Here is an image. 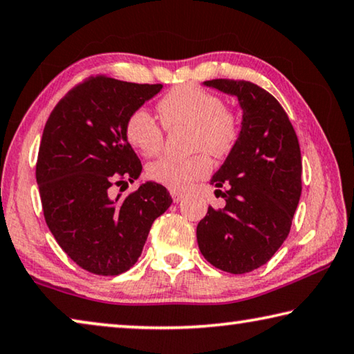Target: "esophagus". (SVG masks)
I'll list each match as a JSON object with an SVG mask.
<instances>
[{"label": "esophagus", "mask_w": 354, "mask_h": 354, "mask_svg": "<svg viewBox=\"0 0 354 354\" xmlns=\"http://www.w3.org/2000/svg\"><path fill=\"white\" fill-rule=\"evenodd\" d=\"M171 196H172V201L174 202H180L187 194L180 193V191H171Z\"/></svg>", "instance_id": "obj_1"}]
</instances>
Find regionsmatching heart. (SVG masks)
<instances>
[{
  "mask_svg": "<svg viewBox=\"0 0 354 354\" xmlns=\"http://www.w3.org/2000/svg\"><path fill=\"white\" fill-rule=\"evenodd\" d=\"M158 111L166 127L189 125L193 149H205L215 156L232 152L240 138V120L221 98L194 84L171 89L158 102ZM125 136L138 152L150 156L163 147L165 130L146 108L133 111L125 124ZM205 150L178 158L161 156L147 165V177L172 191H183L191 183L207 177L212 160Z\"/></svg>",
  "mask_w": 354,
  "mask_h": 354,
  "instance_id": "obj_1",
  "label": "heart"
}]
</instances>
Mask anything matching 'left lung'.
I'll use <instances>...</instances> for the list:
<instances>
[{
	"label": "left lung",
	"mask_w": 354,
	"mask_h": 354,
	"mask_svg": "<svg viewBox=\"0 0 354 354\" xmlns=\"http://www.w3.org/2000/svg\"><path fill=\"white\" fill-rule=\"evenodd\" d=\"M204 86L239 98L243 115L239 141L210 180L225 205L208 207L196 230L198 245L216 268L249 273L268 262L290 232L301 198L299 142L279 102L260 86L243 80Z\"/></svg>",
	"instance_id": "8db88e82"
}]
</instances>
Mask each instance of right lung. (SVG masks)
Instances as JSON below:
<instances>
[{"label": "right lung", "mask_w": 354, "mask_h": 354, "mask_svg": "<svg viewBox=\"0 0 354 354\" xmlns=\"http://www.w3.org/2000/svg\"><path fill=\"white\" fill-rule=\"evenodd\" d=\"M161 88L89 78L46 120L36 166L44 216L57 245L89 273L118 276L130 270L153 221L172 204L163 185L150 180L127 198L113 193L141 176L125 124Z\"/></svg>", "instance_id": "add662e5"}]
</instances>
